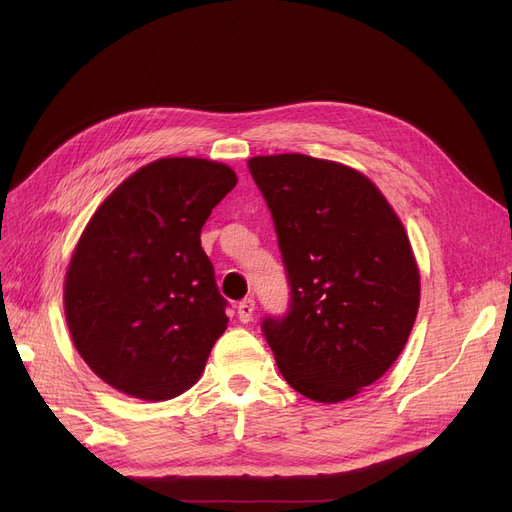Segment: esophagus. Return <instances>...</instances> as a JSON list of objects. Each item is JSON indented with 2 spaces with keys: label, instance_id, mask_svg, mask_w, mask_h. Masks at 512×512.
I'll list each match as a JSON object with an SVG mask.
<instances>
[{
  "label": "esophagus",
  "instance_id": "obj_1",
  "mask_svg": "<svg viewBox=\"0 0 512 512\" xmlns=\"http://www.w3.org/2000/svg\"><path fill=\"white\" fill-rule=\"evenodd\" d=\"M237 316H239V320H241L243 324H247V322L252 320V316H254V299H252V297L243 299V301L237 305Z\"/></svg>",
  "mask_w": 512,
  "mask_h": 512
}]
</instances>
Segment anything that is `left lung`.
I'll list each match as a JSON object with an SVG mask.
<instances>
[{
    "label": "left lung",
    "instance_id": "left-lung-1",
    "mask_svg": "<svg viewBox=\"0 0 512 512\" xmlns=\"http://www.w3.org/2000/svg\"><path fill=\"white\" fill-rule=\"evenodd\" d=\"M247 168L267 200L288 275L284 316L262 333L284 380L337 404L374 384L404 350L421 280L404 224L365 175L301 153Z\"/></svg>",
    "mask_w": 512,
    "mask_h": 512
}]
</instances>
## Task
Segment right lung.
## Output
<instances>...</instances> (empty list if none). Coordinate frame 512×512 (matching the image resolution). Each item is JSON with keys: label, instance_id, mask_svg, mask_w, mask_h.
<instances>
[{"label": "right lung", "instance_id": "1", "mask_svg": "<svg viewBox=\"0 0 512 512\" xmlns=\"http://www.w3.org/2000/svg\"><path fill=\"white\" fill-rule=\"evenodd\" d=\"M235 185L226 164L162 158L89 220L66 275V320L83 361L113 389L164 401L203 374L228 301L200 230Z\"/></svg>", "mask_w": 512, "mask_h": 512}]
</instances>
